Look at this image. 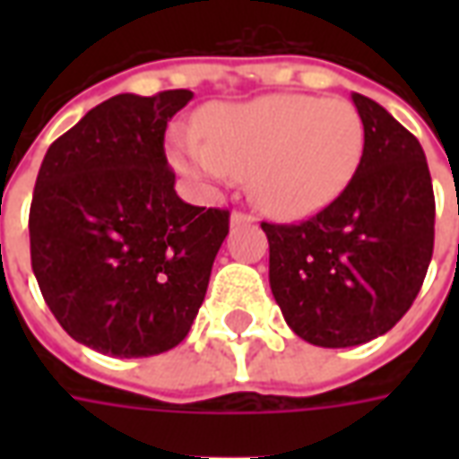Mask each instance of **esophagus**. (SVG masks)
Returning <instances> with one entry per match:
<instances>
[{
    "label": "esophagus",
    "mask_w": 459,
    "mask_h": 459,
    "mask_svg": "<svg viewBox=\"0 0 459 459\" xmlns=\"http://www.w3.org/2000/svg\"><path fill=\"white\" fill-rule=\"evenodd\" d=\"M246 223H255V219L250 213H243V211H233L230 213V226H246Z\"/></svg>",
    "instance_id": "1"
}]
</instances>
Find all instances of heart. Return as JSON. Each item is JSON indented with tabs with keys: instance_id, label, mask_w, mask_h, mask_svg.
<instances>
[{
	"instance_id": "heart-1",
	"label": "heart",
	"mask_w": 459,
	"mask_h": 459,
	"mask_svg": "<svg viewBox=\"0 0 459 459\" xmlns=\"http://www.w3.org/2000/svg\"><path fill=\"white\" fill-rule=\"evenodd\" d=\"M201 137L174 130V167L206 184L250 177V196L278 219L317 213L354 179L366 147L364 120L344 98L263 95L219 103L199 117Z\"/></svg>"
}]
</instances>
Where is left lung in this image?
Masks as SVG:
<instances>
[{
	"mask_svg": "<svg viewBox=\"0 0 459 459\" xmlns=\"http://www.w3.org/2000/svg\"><path fill=\"white\" fill-rule=\"evenodd\" d=\"M366 147L354 179L302 223H260L270 290L288 327L315 346L381 337L413 305L433 258L435 196L420 142L385 108L351 93Z\"/></svg>",
	"mask_w": 459,
	"mask_h": 459,
	"instance_id": "left-lung-1",
	"label": "left lung"
}]
</instances>
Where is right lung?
<instances>
[{
	"mask_svg": "<svg viewBox=\"0 0 459 459\" xmlns=\"http://www.w3.org/2000/svg\"><path fill=\"white\" fill-rule=\"evenodd\" d=\"M191 91L122 93L48 147L29 211L31 268L58 325L100 354L140 359L189 334L229 211L174 191L167 122Z\"/></svg>",
	"mask_w": 459,
	"mask_h": 459,
	"instance_id": "obj_1",
	"label": "right lung"
}]
</instances>
